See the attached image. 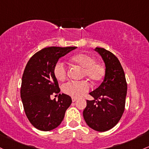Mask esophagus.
<instances>
[{
  "label": "esophagus",
  "instance_id": "34e87169",
  "mask_svg": "<svg viewBox=\"0 0 149 149\" xmlns=\"http://www.w3.org/2000/svg\"><path fill=\"white\" fill-rule=\"evenodd\" d=\"M72 102H76V100H77V98H76V97H72Z\"/></svg>",
  "mask_w": 149,
  "mask_h": 149
}]
</instances>
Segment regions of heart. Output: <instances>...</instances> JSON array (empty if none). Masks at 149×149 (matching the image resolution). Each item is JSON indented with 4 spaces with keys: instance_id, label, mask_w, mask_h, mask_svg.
I'll return each mask as SVG.
<instances>
[{
    "instance_id": "heart-1",
    "label": "heart",
    "mask_w": 149,
    "mask_h": 149,
    "mask_svg": "<svg viewBox=\"0 0 149 149\" xmlns=\"http://www.w3.org/2000/svg\"><path fill=\"white\" fill-rule=\"evenodd\" d=\"M73 64L83 68L82 76L87 77L93 82L96 83L102 80L104 75V67L95 62V59L87 54H78L70 58ZM55 77L59 81H63L67 76V68L62 62H57L54 68ZM90 89V86L86 81H70L62 86L65 94L74 97H82Z\"/></svg>"
}]
</instances>
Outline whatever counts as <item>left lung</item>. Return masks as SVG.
<instances>
[{
  "label": "left lung",
  "mask_w": 149,
  "mask_h": 149,
  "mask_svg": "<svg viewBox=\"0 0 149 149\" xmlns=\"http://www.w3.org/2000/svg\"><path fill=\"white\" fill-rule=\"evenodd\" d=\"M103 60L105 73L98 88L89 93L94 98L87 100L83 115L86 124L97 132H106L118 123L125 111L127 85L120 61L104 48L94 49Z\"/></svg>",
  "instance_id": "8db88e82"
}]
</instances>
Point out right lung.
Returning a JSON list of instances; mask_svg holds the SVG:
<instances>
[{
	"label": "right lung",
	"instance_id": "add662e5",
	"mask_svg": "<svg viewBox=\"0 0 149 149\" xmlns=\"http://www.w3.org/2000/svg\"><path fill=\"white\" fill-rule=\"evenodd\" d=\"M77 47H51L35 54L26 65L22 75L20 96L26 116L35 128L51 131L63 120L72 102L68 95L59 94L60 89L54 68L58 59ZM58 94V100L50 95Z\"/></svg>",
	"mask_w": 149,
	"mask_h": 149
}]
</instances>
